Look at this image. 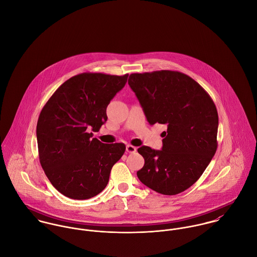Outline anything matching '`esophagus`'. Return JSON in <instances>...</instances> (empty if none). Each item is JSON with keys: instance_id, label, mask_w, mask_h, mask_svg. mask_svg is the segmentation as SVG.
<instances>
[{"instance_id": "34e87169", "label": "esophagus", "mask_w": 257, "mask_h": 257, "mask_svg": "<svg viewBox=\"0 0 257 257\" xmlns=\"http://www.w3.org/2000/svg\"><path fill=\"white\" fill-rule=\"evenodd\" d=\"M126 151L128 153H135L137 151V147H134V146H131V145H127L126 146Z\"/></svg>"}]
</instances>
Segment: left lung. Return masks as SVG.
Masks as SVG:
<instances>
[{"mask_svg":"<svg viewBox=\"0 0 257 257\" xmlns=\"http://www.w3.org/2000/svg\"><path fill=\"white\" fill-rule=\"evenodd\" d=\"M149 124H166L161 150L140 147L145 158L138 177L163 195H176L195 183L216 153L219 115L210 95L191 77L161 70L130 75Z\"/></svg>","mask_w":257,"mask_h":257,"instance_id":"obj_1","label":"left lung"}]
</instances>
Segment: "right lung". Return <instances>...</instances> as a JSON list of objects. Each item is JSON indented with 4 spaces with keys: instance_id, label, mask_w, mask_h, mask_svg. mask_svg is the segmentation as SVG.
Returning <instances> with one entry per match:
<instances>
[{
    "instance_id": "add662e5",
    "label": "right lung",
    "mask_w": 257,
    "mask_h": 257,
    "mask_svg": "<svg viewBox=\"0 0 257 257\" xmlns=\"http://www.w3.org/2000/svg\"><path fill=\"white\" fill-rule=\"evenodd\" d=\"M128 74L81 73L65 81L40 111L37 125L39 161L53 187L74 200L90 199L107 186L123 144H102L99 132L110 100Z\"/></svg>"
}]
</instances>
